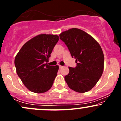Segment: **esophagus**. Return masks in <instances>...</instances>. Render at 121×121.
<instances>
[{"label":"esophagus","instance_id":"obj_1","mask_svg":"<svg viewBox=\"0 0 121 121\" xmlns=\"http://www.w3.org/2000/svg\"><path fill=\"white\" fill-rule=\"evenodd\" d=\"M59 68H60V69H61L62 68H63V66H61V65H59Z\"/></svg>","mask_w":121,"mask_h":121}]
</instances>
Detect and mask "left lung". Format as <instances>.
I'll use <instances>...</instances> for the list:
<instances>
[{
    "label": "left lung",
    "instance_id": "obj_1",
    "mask_svg": "<svg viewBox=\"0 0 121 121\" xmlns=\"http://www.w3.org/2000/svg\"><path fill=\"white\" fill-rule=\"evenodd\" d=\"M59 36L77 63L75 68L69 67L65 81L76 92L89 91L103 73L104 56L102 48L93 37L80 29H70Z\"/></svg>",
    "mask_w": 121,
    "mask_h": 121
}]
</instances>
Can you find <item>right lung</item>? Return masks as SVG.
Returning a JSON list of instances; mask_svg holds the SVG:
<instances>
[{
	"label": "right lung",
	"mask_w": 121,
	"mask_h": 121,
	"mask_svg": "<svg viewBox=\"0 0 121 121\" xmlns=\"http://www.w3.org/2000/svg\"><path fill=\"white\" fill-rule=\"evenodd\" d=\"M59 40L57 35H37L24 44L15 57L16 73L30 91L41 93L52 87L59 66L46 62Z\"/></svg>",
	"instance_id": "right-lung-1"
}]
</instances>
